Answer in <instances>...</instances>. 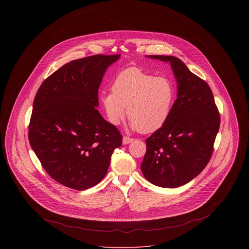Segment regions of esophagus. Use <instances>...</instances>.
<instances>
[{
	"label": "esophagus",
	"instance_id": "esophagus-1",
	"mask_svg": "<svg viewBox=\"0 0 249 249\" xmlns=\"http://www.w3.org/2000/svg\"><path fill=\"white\" fill-rule=\"evenodd\" d=\"M134 139H132V138H130V137H127V136H123V139H122V142H123V144H128V143H130V142H132Z\"/></svg>",
	"mask_w": 249,
	"mask_h": 249
}]
</instances>
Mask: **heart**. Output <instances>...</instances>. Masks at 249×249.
<instances>
[{
    "label": "heart",
    "mask_w": 249,
    "mask_h": 249,
    "mask_svg": "<svg viewBox=\"0 0 249 249\" xmlns=\"http://www.w3.org/2000/svg\"><path fill=\"white\" fill-rule=\"evenodd\" d=\"M111 89L99 97L107 120L119 125L127 107L130 129L143 133L154 132L165 124L176 99V88L170 78L134 67L120 71Z\"/></svg>",
    "instance_id": "1"
}]
</instances>
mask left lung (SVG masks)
Here are the masks:
<instances>
[{"label":"left lung","mask_w":249,"mask_h":249,"mask_svg":"<svg viewBox=\"0 0 249 249\" xmlns=\"http://www.w3.org/2000/svg\"><path fill=\"white\" fill-rule=\"evenodd\" d=\"M146 57L170 62L178 98L165 124L145 140L141 170L145 179L158 187L178 188L196 178L209 162L219 130V113L210 87L181 59Z\"/></svg>","instance_id":"8db88e82"}]
</instances>
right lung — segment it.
<instances>
[{
  "label": "right lung",
  "mask_w": 249,
  "mask_h": 249,
  "mask_svg": "<svg viewBox=\"0 0 249 249\" xmlns=\"http://www.w3.org/2000/svg\"><path fill=\"white\" fill-rule=\"evenodd\" d=\"M120 55L74 59L54 71L36 95L29 141L48 175L84 190L106 177L111 155L122 144L118 129L102 117L98 89Z\"/></svg>",
  "instance_id": "obj_1"
}]
</instances>
